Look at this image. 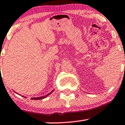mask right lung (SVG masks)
<instances>
[{"label":"right lung","mask_w":125,"mask_h":125,"mask_svg":"<svg viewBox=\"0 0 125 125\" xmlns=\"http://www.w3.org/2000/svg\"><path fill=\"white\" fill-rule=\"evenodd\" d=\"M53 91H52L51 92H50V93H49L48 94H47L46 95H45V96H39V97H36V98H31V100H42V99H43V98H45L46 97H47V96H48V95H49L51 94L52 93V92H53ZM16 93H17V92H16ZM26 98V97H25Z\"/></svg>","instance_id":"add662e5"}]
</instances>
